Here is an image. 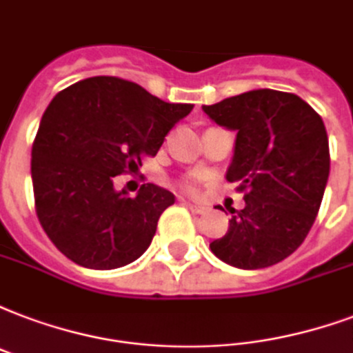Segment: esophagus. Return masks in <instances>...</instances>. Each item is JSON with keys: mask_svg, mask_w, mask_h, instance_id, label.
I'll use <instances>...</instances> for the list:
<instances>
[{"mask_svg": "<svg viewBox=\"0 0 353 353\" xmlns=\"http://www.w3.org/2000/svg\"><path fill=\"white\" fill-rule=\"evenodd\" d=\"M184 205H186L192 212H195V214H206V212H208V208L203 205H192V203H184Z\"/></svg>", "mask_w": 353, "mask_h": 353, "instance_id": "esophagus-1", "label": "esophagus"}]
</instances>
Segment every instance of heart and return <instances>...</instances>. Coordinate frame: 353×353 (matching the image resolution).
<instances>
[{"label": "heart", "mask_w": 353, "mask_h": 353, "mask_svg": "<svg viewBox=\"0 0 353 353\" xmlns=\"http://www.w3.org/2000/svg\"><path fill=\"white\" fill-rule=\"evenodd\" d=\"M182 188H184L188 193H195L197 192V182H195V180H186V182H182Z\"/></svg>", "instance_id": "b5f03b06"}]
</instances>
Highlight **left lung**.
<instances>
[{"label": "left lung", "mask_w": 353, "mask_h": 353, "mask_svg": "<svg viewBox=\"0 0 353 353\" xmlns=\"http://www.w3.org/2000/svg\"><path fill=\"white\" fill-rule=\"evenodd\" d=\"M203 110L236 130L229 182L243 192L223 238L210 243L219 261L242 270L274 266L309 234L330 176V143L322 117L292 92L256 89Z\"/></svg>", "instance_id": "8db88e82"}]
</instances>
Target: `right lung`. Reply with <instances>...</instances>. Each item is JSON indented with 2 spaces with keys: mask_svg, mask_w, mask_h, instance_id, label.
Listing matches in <instances>:
<instances>
[{
  "mask_svg": "<svg viewBox=\"0 0 353 353\" xmlns=\"http://www.w3.org/2000/svg\"><path fill=\"white\" fill-rule=\"evenodd\" d=\"M192 110L115 76L87 78L55 94L33 141L31 179L37 217L66 259L115 270L147 251L174 195L143 184L128 197L113 188V176L136 173Z\"/></svg>",
  "mask_w": 353,
  "mask_h": 353,
  "instance_id": "obj_1",
  "label": "right lung"
}]
</instances>
